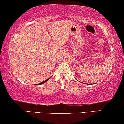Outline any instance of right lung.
I'll return each mask as SVG.
<instances>
[{
  "instance_id": "1",
  "label": "right lung",
  "mask_w": 124,
  "mask_h": 124,
  "mask_svg": "<svg viewBox=\"0 0 124 124\" xmlns=\"http://www.w3.org/2000/svg\"><path fill=\"white\" fill-rule=\"evenodd\" d=\"M49 79H50V78H48V79H46V80H44V82H41V83H39V84H37V85H42V84H43V83H45L46 82H47V81H48V80Z\"/></svg>"
}]
</instances>
